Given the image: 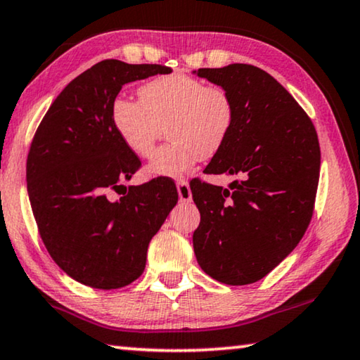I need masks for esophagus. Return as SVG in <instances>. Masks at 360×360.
Wrapping results in <instances>:
<instances>
[{"mask_svg": "<svg viewBox=\"0 0 360 360\" xmlns=\"http://www.w3.org/2000/svg\"><path fill=\"white\" fill-rule=\"evenodd\" d=\"M176 190H179V198L180 202H190L193 199L191 188L188 185L186 180H179L176 181Z\"/></svg>", "mask_w": 360, "mask_h": 360, "instance_id": "esophagus-1", "label": "esophagus"}]
</instances>
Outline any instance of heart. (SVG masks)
Wrapping results in <instances>:
<instances>
[{
    "instance_id": "obj_1",
    "label": "heart",
    "mask_w": 360,
    "mask_h": 360,
    "mask_svg": "<svg viewBox=\"0 0 360 360\" xmlns=\"http://www.w3.org/2000/svg\"><path fill=\"white\" fill-rule=\"evenodd\" d=\"M139 94L140 100L116 97L110 117L126 148L140 158L150 155L167 126L170 141L151 155V175L176 179L186 174L204 156L217 155L233 134L238 110L225 87L170 73L145 82Z\"/></svg>"
}]
</instances>
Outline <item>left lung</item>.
<instances>
[{"instance_id":"obj_1","label":"left lung","mask_w":360,"mask_h":360,"mask_svg":"<svg viewBox=\"0 0 360 360\" xmlns=\"http://www.w3.org/2000/svg\"><path fill=\"white\" fill-rule=\"evenodd\" d=\"M231 94L238 117L205 174L236 175L229 188L194 179L201 223L198 263L228 285L263 279L295 249L314 212L321 148L313 121L264 70L247 63L199 68Z\"/></svg>"}]
</instances>
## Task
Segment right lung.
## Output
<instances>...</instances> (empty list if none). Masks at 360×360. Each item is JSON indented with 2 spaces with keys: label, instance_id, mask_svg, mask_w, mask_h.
<instances>
[{
  "label": "right lung",
  "instance_id": "right-lung-1",
  "mask_svg": "<svg viewBox=\"0 0 360 360\" xmlns=\"http://www.w3.org/2000/svg\"><path fill=\"white\" fill-rule=\"evenodd\" d=\"M172 70L107 58L70 82L44 115L27 156V190L47 252L70 278L102 290L143 273L153 236L179 201L170 179L122 185L141 167L111 124L127 82ZM124 189L123 196L114 194Z\"/></svg>",
  "mask_w": 360,
  "mask_h": 360
}]
</instances>
